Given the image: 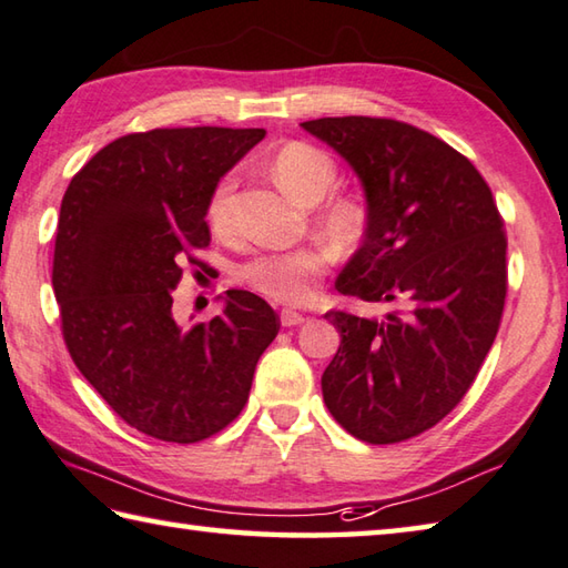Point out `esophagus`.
Returning <instances> with one entry per match:
<instances>
[{"label":"esophagus","instance_id":"34e87169","mask_svg":"<svg viewBox=\"0 0 568 568\" xmlns=\"http://www.w3.org/2000/svg\"><path fill=\"white\" fill-rule=\"evenodd\" d=\"M280 318H282V326H298V324H304V314L292 312V308H282Z\"/></svg>","mask_w":568,"mask_h":568}]
</instances>
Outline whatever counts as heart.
<instances>
[{
  "label": "heart",
  "mask_w": 568,
  "mask_h": 568,
  "mask_svg": "<svg viewBox=\"0 0 568 568\" xmlns=\"http://www.w3.org/2000/svg\"><path fill=\"white\" fill-rule=\"evenodd\" d=\"M272 175L296 202L314 207L318 232L338 247H356L371 227V205L356 192H334L341 183V168L328 151L304 141L282 145L272 158ZM234 190L237 178L222 175L207 197V222L220 237L234 232ZM331 266V254L321 244L286 252H262L234 270L237 282L280 304H304L314 296L316 280Z\"/></svg>",
  "instance_id": "b5f03b06"
}]
</instances>
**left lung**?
Returning <instances> with one entry per match:
<instances>
[{
  "instance_id": "obj_1",
  "label": "left lung",
  "mask_w": 568,
  "mask_h": 568,
  "mask_svg": "<svg viewBox=\"0 0 568 568\" xmlns=\"http://www.w3.org/2000/svg\"><path fill=\"white\" fill-rule=\"evenodd\" d=\"M302 125L348 160L371 205L338 294L398 306L383 318L326 312L341 346L321 376L324 403L363 443H405L457 408L495 344L505 220L479 170L433 133L371 115Z\"/></svg>"
}]
</instances>
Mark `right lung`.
<instances>
[{
    "mask_svg": "<svg viewBox=\"0 0 568 568\" xmlns=\"http://www.w3.org/2000/svg\"><path fill=\"white\" fill-rule=\"evenodd\" d=\"M264 128H155L101 148L61 200L51 284L81 376L138 433L190 445L224 430L280 334L262 296L230 288L224 312L173 318L183 262L210 247L212 187Z\"/></svg>",
    "mask_w": 568,
    "mask_h": 568,
    "instance_id": "right-lung-1",
    "label": "right lung"
}]
</instances>
